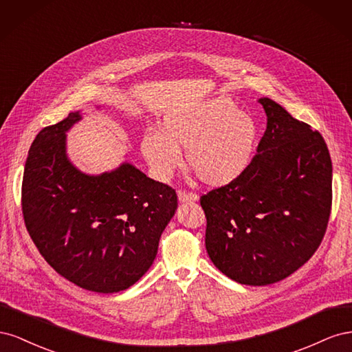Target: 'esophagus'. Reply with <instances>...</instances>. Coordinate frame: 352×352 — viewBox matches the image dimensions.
<instances>
[{
  "label": "esophagus",
  "mask_w": 352,
  "mask_h": 352,
  "mask_svg": "<svg viewBox=\"0 0 352 352\" xmlns=\"http://www.w3.org/2000/svg\"><path fill=\"white\" fill-rule=\"evenodd\" d=\"M177 197H179V201H182V202L198 201V195L194 192H188V190H179Z\"/></svg>",
  "instance_id": "1"
}]
</instances>
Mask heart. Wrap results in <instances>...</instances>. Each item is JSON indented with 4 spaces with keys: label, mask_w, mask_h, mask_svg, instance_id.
Wrapping results in <instances>:
<instances>
[{
    "label": "heart",
    "mask_w": 352,
    "mask_h": 352,
    "mask_svg": "<svg viewBox=\"0 0 352 352\" xmlns=\"http://www.w3.org/2000/svg\"><path fill=\"white\" fill-rule=\"evenodd\" d=\"M258 127L252 116L236 110L233 101L217 97L168 113L162 132L144 135L141 150L154 175L166 180L186 163L204 185L225 186L236 180L252 162Z\"/></svg>",
    "instance_id": "b5f03b06"
}]
</instances>
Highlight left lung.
<instances>
[{
  "label": "left lung",
  "mask_w": 352,
  "mask_h": 352,
  "mask_svg": "<svg viewBox=\"0 0 352 352\" xmlns=\"http://www.w3.org/2000/svg\"><path fill=\"white\" fill-rule=\"evenodd\" d=\"M267 127L248 168L199 198L206 248L242 285L279 282L320 247L332 210V160L323 136L270 98Z\"/></svg>",
  "instance_id": "obj_1"
}]
</instances>
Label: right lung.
I'll return each mask as SVG.
<instances>
[{
  "mask_svg": "<svg viewBox=\"0 0 352 352\" xmlns=\"http://www.w3.org/2000/svg\"><path fill=\"white\" fill-rule=\"evenodd\" d=\"M80 120L42 129L28 154L22 211L45 261L83 289L114 294L140 280L177 208L176 190L129 163L88 176L66 155V132Z\"/></svg>",
  "mask_w": 352,
  "mask_h": 352,
  "instance_id": "add662e5",
  "label": "right lung"
}]
</instances>
